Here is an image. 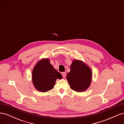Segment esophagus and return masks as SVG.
Masks as SVG:
<instances>
[{"label":"esophagus","mask_w":124,"mask_h":124,"mask_svg":"<svg viewBox=\"0 0 124 124\" xmlns=\"http://www.w3.org/2000/svg\"><path fill=\"white\" fill-rule=\"evenodd\" d=\"M62 74L63 78H65L66 77V72H62Z\"/></svg>","instance_id":"obj_1"}]
</instances>
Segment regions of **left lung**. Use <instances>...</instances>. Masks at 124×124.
<instances>
[{"instance_id": "1", "label": "left lung", "mask_w": 124, "mask_h": 124, "mask_svg": "<svg viewBox=\"0 0 124 124\" xmlns=\"http://www.w3.org/2000/svg\"><path fill=\"white\" fill-rule=\"evenodd\" d=\"M66 77L71 89L77 92H83L91 85L92 71L83 61L74 59L70 66V71Z\"/></svg>"}]
</instances>
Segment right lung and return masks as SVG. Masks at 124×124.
I'll return each mask as SVG.
<instances>
[{"instance_id": "obj_1", "label": "right lung", "mask_w": 124, "mask_h": 124, "mask_svg": "<svg viewBox=\"0 0 124 124\" xmlns=\"http://www.w3.org/2000/svg\"><path fill=\"white\" fill-rule=\"evenodd\" d=\"M32 82L35 88L40 92H46L53 89L57 78L62 79L61 73L50 63L48 58L39 61L32 71Z\"/></svg>"}]
</instances>
